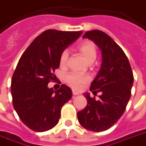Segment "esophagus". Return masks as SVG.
<instances>
[{"instance_id": "obj_1", "label": "esophagus", "mask_w": 146, "mask_h": 146, "mask_svg": "<svg viewBox=\"0 0 146 146\" xmlns=\"http://www.w3.org/2000/svg\"><path fill=\"white\" fill-rule=\"evenodd\" d=\"M79 93L77 92V91H76V90H73V96H76V95H78Z\"/></svg>"}]
</instances>
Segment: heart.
I'll return each mask as SVG.
<instances>
[{"instance_id": "obj_1", "label": "heart", "mask_w": 146, "mask_h": 146, "mask_svg": "<svg viewBox=\"0 0 146 146\" xmlns=\"http://www.w3.org/2000/svg\"><path fill=\"white\" fill-rule=\"evenodd\" d=\"M77 49L90 63L94 62L98 56L97 48L94 43L91 41L87 40L80 42L77 46ZM68 59H69V52L66 49H65L62 51L59 56V64L61 67L66 66ZM90 78L88 75L79 73H70L66 76V82L70 87L75 90H80L83 88L84 85L87 84L90 81Z\"/></svg>"}]
</instances>
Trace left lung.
<instances>
[{
  "instance_id": "1",
  "label": "left lung",
  "mask_w": 146,
  "mask_h": 146,
  "mask_svg": "<svg viewBox=\"0 0 146 146\" xmlns=\"http://www.w3.org/2000/svg\"><path fill=\"white\" fill-rule=\"evenodd\" d=\"M94 41L102 52V65L90 90L99 100L84 94L87 105L77 112L80 124L87 130H108L124 114L133 85V72L128 57L117 43L100 30L86 32L83 36Z\"/></svg>"
}]
</instances>
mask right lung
<instances>
[{"instance_id": "1", "label": "right lung", "mask_w": 146, "mask_h": 146, "mask_svg": "<svg viewBox=\"0 0 146 146\" xmlns=\"http://www.w3.org/2000/svg\"><path fill=\"white\" fill-rule=\"evenodd\" d=\"M83 33L48 29L35 38L21 56L11 84L14 108L30 129L42 132L59 122L61 108L72 98L62 84L57 90L48 84L56 78L60 54Z\"/></svg>"}]
</instances>
